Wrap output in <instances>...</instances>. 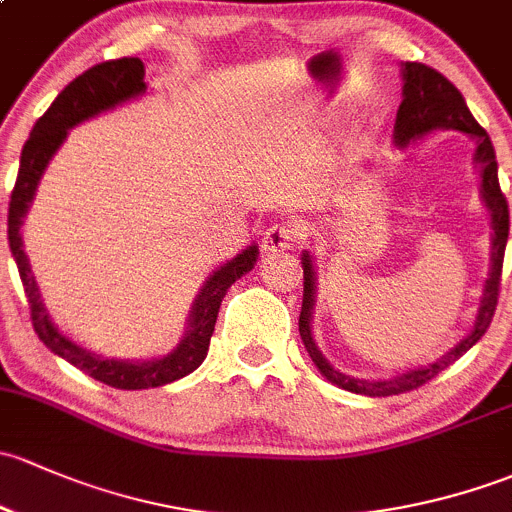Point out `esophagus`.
Returning a JSON list of instances; mask_svg holds the SVG:
<instances>
[{
	"instance_id": "esophagus-1",
	"label": "esophagus",
	"mask_w": 512,
	"mask_h": 512,
	"mask_svg": "<svg viewBox=\"0 0 512 512\" xmlns=\"http://www.w3.org/2000/svg\"><path fill=\"white\" fill-rule=\"evenodd\" d=\"M300 229L293 224H273L268 226L266 234H263V251L266 254H278V251L291 249L295 241L300 239Z\"/></svg>"
}]
</instances>
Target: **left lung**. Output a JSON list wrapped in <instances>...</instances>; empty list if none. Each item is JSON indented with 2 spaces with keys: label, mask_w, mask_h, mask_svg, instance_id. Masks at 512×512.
I'll list each match as a JSON object with an SVG mask.
<instances>
[{
  "label": "left lung",
  "mask_w": 512,
  "mask_h": 512,
  "mask_svg": "<svg viewBox=\"0 0 512 512\" xmlns=\"http://www.w3.org/2000/svg\"><path fill=\"white\" fill-rule=\"evenodd\" d=\"M404 88H402V105L397 110V123H394V140L397 145H409L412 140L424 138L426 133L434 130H461L476 140V155L473 162L481 165V197L486 202L488 212H491V226H493V241H491V271H488V281L483 286L481 308H478L476 323H473L471 333L463 337L453 350L446 352L441 360L431 362L426 367H416L404 374H397L392 379H355L350 374L337 372L333 365L323 357V352L315 345L313 333H310V320H313V305H315V268L310 261V254H303V308H300L298 330L300 340H303L305 350H308L310 360L315 362L320 374L328 382L337 384L340 389L355 394H367V397H392V394H404L419 389L421 384L431 382L439 372L453 365L463 352L471 350L486 330L491 328V320L498 305L500 293V273H503V256L505 244H508V229H510V214L505 194L500 192L498 182V162H495L493 142L488 138L486 130L478 125L468 110L466 100H463L461 91L441 76L436 68L424 66V63L407 61L402 66Z\"/></svg>",
  "instance_id": "obj_1"
}]
</instances>
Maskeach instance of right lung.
Masks as SVG:
<instances>
[{
  "instance_id": "right-lung-1",
  "label": "right lung",
  "mask_w": 512,
  "mask_h": 512,
  "mask_svg": "<svg viewBox=\"0 0 512 512\" xmlns=\"http://www.w3.org/2000/svg\"><path fill=\"white\" fill-rule=\"evenodd\" d=\"M145 66L135 56L128 59H115L98 63V66L88 68L78 78H73L66 88L59 93V98L51 103V108L36 120L34 130H31L29 140H26L24 150H21L19 160V175L17 184L12 189V199H9V249H12L14 261H17L19 278L24 283L26 300H29L31 325H34L39 340L49 347L54 355L63 357L71 362L73 367L83 370L88 377L98 379V382L108 384L115 389H150L170 384L175 379L187 377L189 372L197 370L204 362L209 350V340H212L214 325H217V315L224 300L226 291L231 283L239 281L244 273H249L256 263L258 246H246L241 254H236L224 266L209 276L204 283L202 293L197 295L192 305V315H189V330L184 340L179 342L170 355L160 357V360L150 362H125V360H105V357L93 355V352L83 350L76 342L59 333L54 323L49 320L44 303H41L39 286L31 273L29 258L24 254V244H21V219L29 212V204L34 199L36 184L44 175L46 165L59 150L61 142L66 140L68 130L73 125L83 123V120L93 118V115L103 113V110L115 108V105L125 103L130 98H138L145 93Z\"/></svg>"
}]
</instances>
